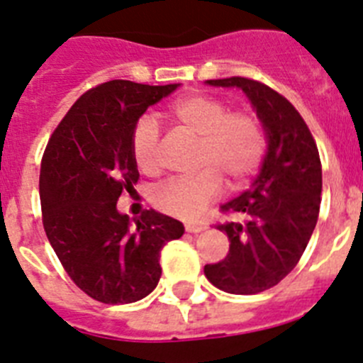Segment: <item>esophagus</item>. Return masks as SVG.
<instances>
[{"label":"esophagus","mask_w":363,"mask_h":363,"mask_svg":"<svg viewBox=\"0 0 363 363\" xmlns=\"http://www.w3.org/2000/svg\"><path fill=\"white\" fill-rule=\"evenodd\" d=\"M184 228H186V232H191V234H199V232H203L206 226L201 225V223H186Z\"/></svg>","instance_id":"1"}]
</instances>
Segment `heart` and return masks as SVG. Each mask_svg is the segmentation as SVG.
<instances>
[{"label":"heart","mask_w":363,"mask_h":363,"mask_svg":"<svg viewBox=\"0 0 363 363\" xmlns=\"http://www.w3.org/2000/svg\"><path fill=\"white\" fill-rule=\"evenodd\" d=\"M169 121L182 133L199 138L194 177H175L159 186L153 204L179 219H197L208 204L219 199L223 181L241 190L259 172L267 155V129L256 113L230 111L225 100L190 94L173 102ZM131 153L144 175L162 172V146L155 121L143 116L131 131Z\"/></svg>","instance_id":"heart-1"}]
</instances>
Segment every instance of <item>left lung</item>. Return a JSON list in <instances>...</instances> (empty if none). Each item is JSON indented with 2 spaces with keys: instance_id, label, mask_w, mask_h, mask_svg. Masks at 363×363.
I'll return each mask as SVG.
<instances>
[{
  "instance_id": "1",
  "label": "left lung",
  "mask_w": 363,
  "mask_h": 363,
  "mask_svg": "<svg viewBox=\"0 0 363 363\" xmlns=\"http://www.w3.org/2000/svg\"><path fill=\"white\" fill-rule=\"evenodd\" d=\"M245 91L263 121L269 151L250 190L220 206L245 220L216 225L228 235V256L206 264L204 276L230 294H257L281 281L303 256L318 223L321 162L308 125L289 100L252 78L208 80Z\"/></svg>"
}]
</instances>
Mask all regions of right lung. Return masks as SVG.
<instances>
[{"mask_svg":"<svg viewBox=\"0 0 363 363\" xmlns=\"http://www.w3.org/2000/svg\"><path fill=\"white\" fill-rule=\"evenodd\" d=\"M179 84L111 80L84 93L50 135L40 169L42 220L50 247L78 289L100 303L146 298L160 279V250L184 234L181 220L144 210L131 228L116 210L135 190L131 131L147 107Z\"/></svg>","mask_w":363,"mask_h":363,"instance_id":"right-lung-1","label":"right lung"}]
</instances>
